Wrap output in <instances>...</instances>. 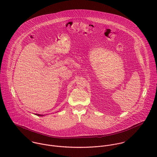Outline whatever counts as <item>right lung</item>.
<instances>
[{"label": "right lung", "instance_id": "right-lung-1", "mask_svg": "<svg viewBox=\"0 0 157 157\" xmlns=\"http://www.w3.org/2000/svg\"><path fill=\"white\" fill-rule=\"evenodd\" d=\"M35 115H37V116H40V117H42V116H44V115H41V114H37V113H35Z\"/></svg>", "mask_w": 157, "mask_h": 157}]
</instances>
